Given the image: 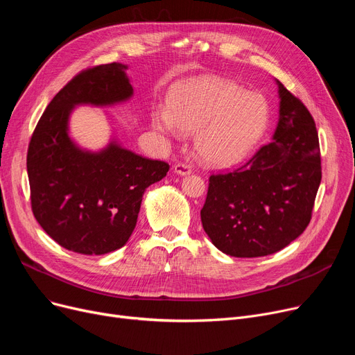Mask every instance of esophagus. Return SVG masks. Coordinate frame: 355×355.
Wrapping results in <instances>:
<instances>
[{
	"label": "esophagus",
	"mask_w": 355,
	"mask_h": 355,
	"mask_svg": "<svg viewBox=\"0 0 355 355\" xmlns=\"http://www.w3.org/2000/svg\"><path fill=\"white\" fill-rule=\"evenodd\" d=\"M173 171H175V173H178L180 176H184V175L192 173V167L187 163H176L175 167H173Z\"/></svg>",
	"instance_id": "esophagus-1"
}]
</instances>
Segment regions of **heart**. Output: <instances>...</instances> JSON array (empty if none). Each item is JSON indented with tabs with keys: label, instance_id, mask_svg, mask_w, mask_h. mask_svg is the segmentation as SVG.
Segmentation results:
<instances>
[{
	"label": "heart",
	"instance_id": "1",
	"mask_svg": "<svg viewBox=\"0 0 355 355\" xmlns=\"http://www.w3.org/2000/svg\"><path fill=\"white\" fill-rule=\"evenodd\" d=\"M268 104L259 92L244 91L223 78L198 79L168 95L167 110L153 112L162 134L195 132L193 147L208 166L225 167L243 160L268 125Z\"/></svg>",
	"mask_w": 355,
	"mask_h": 355
}]
</instances>
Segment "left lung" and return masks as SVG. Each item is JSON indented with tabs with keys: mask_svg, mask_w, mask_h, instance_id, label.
<instances>
[{
	"mask_svg": "<svg viewBox=\"0 0 355 355\" xmlns=\"http://www.w3.org/2000/svg\"><path fill=\"white\" fill-rule=\"evenodd\" d=\"M273 140L237 168L209 176L200 221L212 244L232 257H263L289 245L312 218L322 178L309 110L277 80Z\"/></svg>",
	"mask_w": 355,
	"mask_h": 355,
	"instance_id": "1",
	"label": "left lung"
}]
</instances>
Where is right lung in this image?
I'll return each instance as SVG.
<instances>
[{"label": "right lung", "mask_w": 355, "mask_h": 355, "mask_svg": "<svg viewBox=\"0 0 355 355\" xmlns=\"http://www.w3.org/2000/svg\"><path fill=\"white\" fill-rule=\"evenodd\" d=\"M120 63L79 72L50 101L27 150L31 211L59 245L79 254L121 248L137 224L144 191L168 164L132 153L112 141L99 153L83 151L67 134L72 108L112 105L132 95Z\"/></svg>", "instance_id": "1"}]
</instances>
